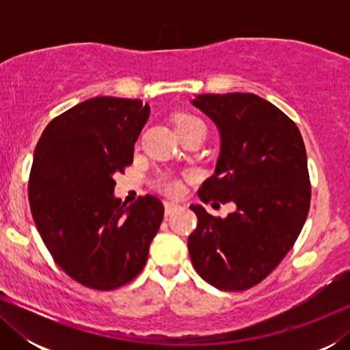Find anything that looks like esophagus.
Masks as SVG:
<instances>
[{"mask_svg":"<svg viewBox=\"0 0 350 350\" xmlns=\"http://www.w3.org/2000/svg\"><path fill=\"white\" fill-rule=\"evenodd\" d=\"M164 207H165V217H170V215L174 213L175 210L180 208V205L175 204V202H169V200H165Z\"/></svg>","mask_w":350,"mask_h":350,"instance_id":"obj_1","label":"esophagus"}]
</instances>
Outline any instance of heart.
<instances>
[{
	"label": "heart",
	"instance_id": "b5f03b06",
	"mask_svg": "<svg viewBox=\"0 0 350 350\" xmlns=\"http://www.w3.org/2000/svg\"><path fill=\"white\" fill-rule=\"evenodd\" d=\"M194 126H204V122L198 116H191V114H185V116L178 118V121H176V131H183V129H189ZM154 186L157 191H161L165 196H180L181 191H183V183L174 174L159 175L154 180Z\"/></svg>",
	"mask_w": 350,
	"mask_h": 350
}]
</instances>
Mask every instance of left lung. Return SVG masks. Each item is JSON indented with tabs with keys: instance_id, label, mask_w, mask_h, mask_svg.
Wrapping results in <instances>:
<instances>
[{
	"instance_id": "obj_1",
	"label": "left lung",
	"mask_w": 350,
	"mask_h": 350,
	"mask_svg": "<svg viewBox=\"0 0 350 350\" xmlns=\"http://www.w3.org/2000/svg\"><path fill=\"white\" fill-rule=\"evenodd\" d=\"M221 133L217 170L199 189L202 202L236 204L226 218L202 205L188 239L194 269L226 291L252 288L295 245L310 207L308 156L299 129L255 94H205L193 100ZM217 204V202H215Z\"/></svg>"
}]
</instances>
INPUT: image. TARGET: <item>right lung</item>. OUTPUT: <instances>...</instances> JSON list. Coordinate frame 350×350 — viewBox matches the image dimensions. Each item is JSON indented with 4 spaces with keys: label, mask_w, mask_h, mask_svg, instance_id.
<instances>
[{
    "label": "right lung",
    "mask_w": 350,
    "mask_h": 350,
    "mask_svg": "<svg viewBox=\"0 0 350 350\" xmlns=\"http://www.w3.org/2000/svg\"><path fill=\"white\" fill-rule=\"evenodd\" d=\"M150 107L95 97L52 119L35 148L28 180L33 219L54 261L94 290H114L140 274L164 205L140 196L114 199V174L133 162Z\"/></svg>",
    "instance_id": "right-lung-1"
}]
</instances>
